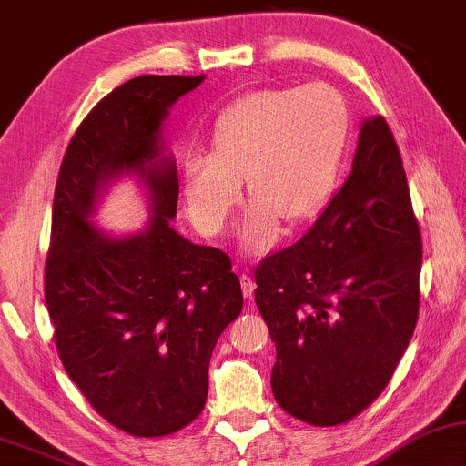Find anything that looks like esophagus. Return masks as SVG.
<instances>
[{"instance_id":"esophagus-1","label":"esophagus","mask_w":466,"mask_h":466,"mask_svg":"<svg viewBox=\"0 0 466 466\" xmlns=\"http://www.w3.org/2000/svg\"><path fill=\"white\" fill-rule=\"evenodd\" d=\"M240 288H243L245 299H251V297H253V290H256V284H253V279H251L249 273L240 275Z\"/></svg>"}]
</instances>
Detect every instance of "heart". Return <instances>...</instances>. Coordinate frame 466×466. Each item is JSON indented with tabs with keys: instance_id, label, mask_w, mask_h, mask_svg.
I'll return each instance as SVG.
<instances>
[{
	"instance_id": "1",
	"label": "heart",
	"mask_w": 466,
	"mask_h": 466,
	"mask_svg": "<svg viewBox=\"0 0 466 466\" xmlns=\"http://www.w3.org/2000/svg\"><path fill=\"white\" fill-rule=\"evenodd\" d=\"M349 135V109L331 86L267 87L240 96L217 117L213 155L191 157L182 189L191 221L217 237L240 198V178L253 206L243 221V245L262 251L279 219L303 226L333 191Z\"/></svg>"
}]
</instances>
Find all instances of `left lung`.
<instances>
[{
	"label": "left lung",
	"mask_w": 466,
	"mask_h": 466,
	"mask_svg": "<svg viewBox=\"0 0 466 466\" xmlns=\"http://www.w3.org/2000/svg\"><path fill=\"white\" fill-rule=\"evenodd\" d=\"M421 234L387 120H365L352 172L299 243L256 267L288 415L341 426L380 396L420 316Z\"/></svg>",
	"instance_id": "obj_1"
}]
</instances>
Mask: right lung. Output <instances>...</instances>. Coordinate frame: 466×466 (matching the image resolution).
<instances>
[{"label":"right lung","mask_w":466,"mask_h":466,"mask_svg":"<svg viewBox=\"0 0 466 466\" xmlns=\"http://www.w3.org/2000/svg\"><path fill=\"white\" fill-rule=\"evenodd\" d=\"M204 75H141L94 105L70 139L53 196L45 301L66 374L103 420L141 439L189 426L204 410L208 363L243 309L232 260L176 234L178 174L158 144L169 105ZM139 171L156 217L111 241L86 223L105 179Z\"/></svg>","instance_id":"right-lung-1"}]
</instances>
